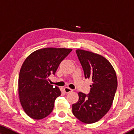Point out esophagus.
<instances>
[{"label":"esophagus","instance_id":"esophagus-1","mask_svg":"<svg viewBox=\"0 0 134 134\" xmlns=\"http://www.w3.org/2000/svg\"><path fill=\"white\" fill-rule=\"evenodd\" d=\"M64 91L65 93H71L72 92V90L69 87H64Z\"/></svg>","mask_w":134,"mask_h":134}]
</instances>
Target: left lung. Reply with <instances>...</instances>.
<instances>
[{
  "label": "left lung",
  "mask_w": 134,
  "mask_h": 134,
  "mask_svg": "<svg viewBox=\"0 0 134 134\" xmlns=\"http://www.w3.org/2000/svg\"><path fill=\"white\" fill-rule=\"evenodd\" d=\"M86 79L92 80L90 93L79 92V100L72 104V112L85 124L96 122L109 110L117 89L116 74L104 57L92 52L76 49Z\"/></svg>",
  "instance_id": "obj_1"
}]
</instances>
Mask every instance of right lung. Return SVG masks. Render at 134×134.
<instances>
[{"label": "right lung", "instance_id": "right-lung-1", "mask_svg": "<svg viewBox=\"0 0 134 134\" xmlns=\"http://www.w3.org/2000/svg\"><path fill=\"white\" fill-rule=\"evenodd\" d=\"M71 51L65 48H42L32 53L24 61L19 72L18 93L22 108L32 119H42L53 110L61 91L48 83V77L55 74Z\"/></svg>", "mask_w": 134, "mask_h": 134}]
</instances>
